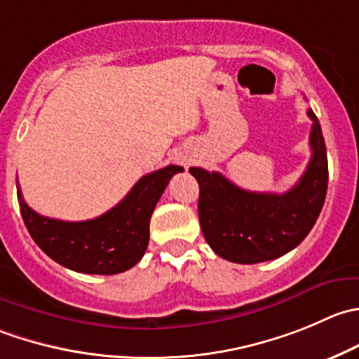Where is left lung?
<instances>
[{"mask_svg": "<svg viewBox=\"0 0 359 359\" xmlns=\"http://www.w3.org/2000/svg\"><path fill=\"white\" fill-rule=\"evenodd\" d=\"M312 158L287 193L240 189L219 172L189 168L200 184L198 215L205 240L233 263L270 261L293 250L316 224L328 189V158L321 126L311 109Z\"/></svg>", "mask_w": 359, "mask_h": 359, "instance_id": "8db88e82", "label": "left lung"}]
</instances>
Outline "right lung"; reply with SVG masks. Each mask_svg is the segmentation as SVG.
Segmentation results:
<instances>
[{"label": "right lung", "instance_id": "1", "mask_svg": "<svg viewBox=\"0 0 359 359\" xmlns=\"http://www.w3.org/2000/svg\"><path fill=\"white\" fill-rule=\"evenodd\" d=\"M182 166L168 165L142 177L121 203L89 221H59L36 214L24 201L17 182L20 214L27 231L48 257L80 273L114 276L142 259L156 203Z\"/></svg>", "mask_w": 359, "mask_h": 359}]
</instances>
